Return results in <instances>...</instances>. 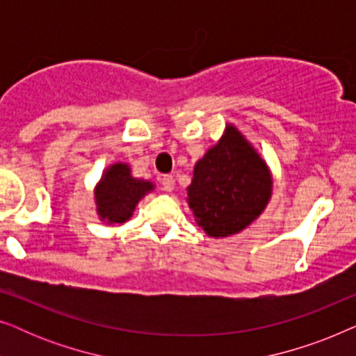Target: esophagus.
<instances>
[{
	"label": "esophagus",
	"instance_id": "1",
	"mask_svg": "<svg viewBox=\"0 0 356 356\" xmlns=\"http://www.w3.org/2000/svg\"><path fill=\"white\" fill-rule=\"evenodd\" d=\"M162 189L167 193H172L175 189V178L172 175H165L162 178Z\"/></svg>",
	"mask_w": 356,
	"mask_h": 356
}]
</instances>
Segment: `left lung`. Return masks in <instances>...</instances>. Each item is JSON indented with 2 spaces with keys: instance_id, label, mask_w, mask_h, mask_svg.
Returning a JSON list of instances; mask_svg holds the SVG:
<instances>
[{
  "instance_id": "left-lung-1",
  "label": "left lung",
  "mask_w": 356,
  "mask_h": 356,
  "mask_svg": "<svg viewBox=\"0 0 356 356\" xmlns=\"http://www.w3.org/2000/svg\"><path fill=\"white\" fill-rule=\"evenodd\" d=\"M264 157L233 123L194 165L186 202L207 236L227 238L251 225L272 197Z\"/></svg>"
}]
</instances>
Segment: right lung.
I'll list each match as a JSON object with an SVG mask.
<instances>
[{"mask_svg": "<svg viewBox=\"0 0 356 356\" xmlns=\"http://www.w3.org/2000/svg\"><path fill=\"white\" fill-rule=\"evenodd\" d=\"M155 189L150 179L133 177L129 163L115 162L102 172L94 188L95 212L106 225L128 222L140 199Z\"/></svg>", "mask_w": 356, "mask_h": 356, "instance_id": "add662e5", "label": "right lung"}]
</instances>
